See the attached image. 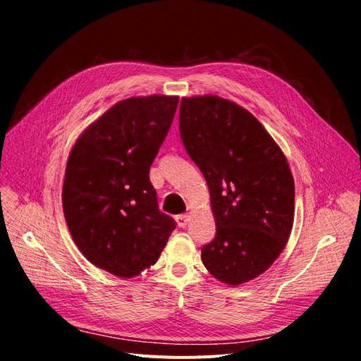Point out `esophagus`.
<instances>
[{"label":"esophagus","instance_id":"obj_1","mask_svg":"<svg viewBox=\"0 0 361 361\" xmlns=\"http://www.w3.org/2000/svg\"><path fill=\"white\" fill-rule=\"evenodd\" d=\"M176 220H177V225H178L180 228H184V226H188L190 217H189L188 214H180V216L176 217Z\"/></svg>","mask_w":361,"mask_h":361}]
</instances>
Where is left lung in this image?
I'll return each mask as SVG.
<instances>
[{
    "instance_id": "left-lung-1",
    "label": "left lung",
    "mask_w": 361,
    "mask_h": 361,
    "mask_svg": "<svg viewBox=\"0 0 361 361\" xmlns=\"http://www.w3.org/2000/svg\"><path fill=\"white\" fill-rule=\"evenodd\" d=\"M180 135L212 196L216 237L201 250L217 281L237 286L262 274L294 224L286 157L253 115L217 96L183 97Z\"/></svg>"
}]
</instances>
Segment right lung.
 Masks as SVG:
<instances>
[{"mask_svg":"<svg viewBox=\"0 0 361 361\" xmlns=\"http://www.w3.org/2000/svg\"><path fill=\"white\" fill-rule=\"evenodd\" d=\"M178 97L118 102L79 136L67 160L63 210L84 257L118 277L154 265L176 220L159 210L149 166L169 132Z\"/></svg>","mask_w":361,"mask_h":361,"instance_id":"add662e5","label":"right lung"}]
</instances>
